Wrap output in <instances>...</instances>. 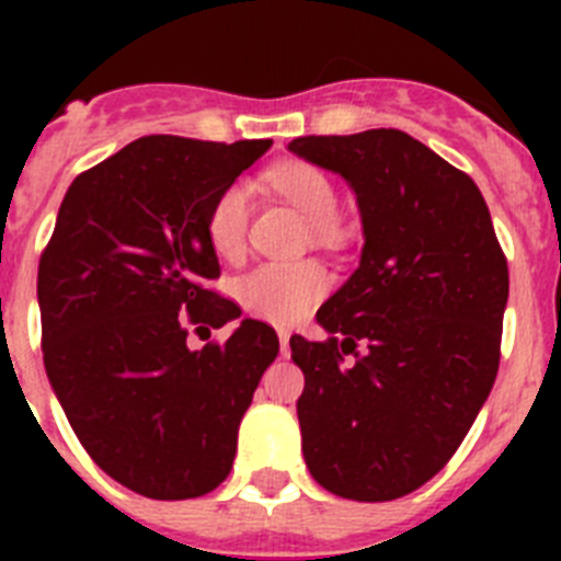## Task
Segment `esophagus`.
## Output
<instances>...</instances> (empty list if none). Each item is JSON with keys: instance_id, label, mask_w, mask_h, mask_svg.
<instances>
[{"instance_id": "esophagus-1", "label": "esophagus", "mask_w": 561, "mask_h": 561, "mask_svg": "<svg viewBox=\"0 0 561 561\" xmlns=\"http://www.w3.org/2000/svg\"><path fill=\"white\" fill-rule=\"evenodd\" d=\"M277 340H280V354L289 356V334H286V331H277Z\"/></svg>"}]
</instances>
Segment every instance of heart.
Wrapping results in <instances>:
<instances>
[{"mask_svg": "<svg viewBox=\"0 0 561 561\" xmlns=\"http://www.w3.org/2000/svg\"><path fill=\"white\" fill-rule=\"evenodd\" d=\"M270 182L284 199H289L306 219L314 221L320 236L331 232L336 210V187L320 168L309 162H284L270 171ZM247 221H250V185L232 182L216 196L207 210V241L221 257H236L244 250ZM325 286L323 270L309 261L280 264L270 261L236 280V300L250 314L277 325H289L311 309Z\"/></svg>", "mask_w": 561, "mask_h": 561, "instance_id": "obj_1", "label": "heart"}]
</instances>
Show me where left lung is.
I'll return each mask as SVG.
<instances>
[{"label":"left lung","instance_id":"8db88e82","mask_svg":"<svg viewBox=\"0 0 561 561\" xmlns=\"http://www.w3.org/2000/svg\"><path fill=\"white\" fill-rule=\"evenodd\" d=\"M289 151L348 182L365 238L317 311L329 340H289L306 466L340 497H404L447 466L497 376L508 266L492 216L463 171L396 128Z\"/></svg>","mask_w":561,"mask_h":561}]
</instances>
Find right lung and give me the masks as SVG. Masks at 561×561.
Listing matches in <instances>:
<instances>
[{"label": "right lung", "instance_id": "add662e5", "mask_svg": "<svg viewBox=\"0 0 561 561\" xmlns=\"http://www.w3.org/2000/svg\"><path fill=\"white\" fill-rule=\"evenodd\" d=\"M272 140L142 137L81 173L38 264L44 368L69 427L108 478L151 500L213 492L277 334L205 280L207 210ZM237 329L186 348V323Z\"/></svg>", "mask_w": 561, "mask_h": 561}]
</instances>
